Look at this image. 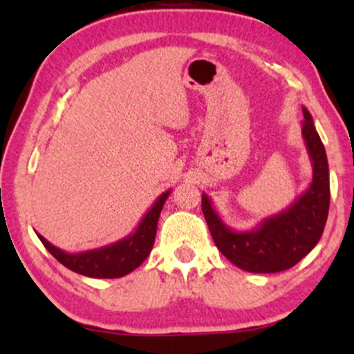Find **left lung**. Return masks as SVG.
Segmentation results:
<instances>
[{"mask_svg": "<svg viewBox=\"0 0 354 354\" xmlns=\"http://www.w3.org/2000/svg\"><path fill=\"white\" fill-rule=\"evenodd\" d=\"M301 135L313 165L308 189L281 213L263 219L250 231L231 230L203 193L201 209L214 245L234 266L250 273H279L301 261L323 234L330 209V169L313 118L303 108Z\"/></svg>", "mask_w": 354, "mask_h": 354, "instance_id": "1", "label": "left lung"}]
</instances>
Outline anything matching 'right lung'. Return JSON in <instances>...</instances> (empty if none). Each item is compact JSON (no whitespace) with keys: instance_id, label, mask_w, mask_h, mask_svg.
<instances>
[{"instance_id":"1","label":"right lung","mask_w":354,"mask_h":354,"mask_svg":"<svg viewBox=\"0 0 354 354\" xmlns=\"http://www.w3.org/2000/svg\"><path fill=\"white\" fill-rule=\"evenodd\" d=\"M169 193L171 189L165 191L163 194L158 196V200L153 203L151 208L140 221L135 233L120 239V241L111 243V245L96 248V250L80 251V253H66V251L53 246L41 234H38V238L61 265L75 273L89 276V278H121V276L136 270L151 253L158 219H160V213Z\"/></svg>"}]
</instances>
